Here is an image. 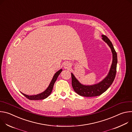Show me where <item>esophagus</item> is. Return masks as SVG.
<instances>
[{
  "instance_id": "obj_1",
  "label": "esophagus",
  "mask_w": 132,
  "mask_h": 132,
  "mask_svg": "<svg viewBox=\"0 0 132 132\" xmlns=\"http://www.w3.org/2000/svg\"><path fill=\"white\" fill-rule=\"evenodd\" d=\"M64 67L65 68V69H68L70 67V64L68 62H66V63H64Z\"/></svg>"
}]
</instances>
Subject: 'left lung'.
I'll return each mask as SVG.
<instances>
[{
    "mask_svg": "<svg viewBox=\"0 0 132 132\" xmlns=\"http://www.w3.org/2000/svg\"><path fill=\"white\" fill-rule=\"evenodd\" d=\"M102 40L111 48L112 53L113 60L110 71L106 77L101 82L90 86L82 85L74 76L73 73H71L72 88L74 91L81 96L91 97L101 95L110 87L115 79L118 63L117 54L112 42L108 39V37L104 35H102Z\"/></svg>",
    "mask_w": 132,
    "mask_h": 132,
    "instance_id": "8db88e82",
    "label": "left lung"
}]
</instances>
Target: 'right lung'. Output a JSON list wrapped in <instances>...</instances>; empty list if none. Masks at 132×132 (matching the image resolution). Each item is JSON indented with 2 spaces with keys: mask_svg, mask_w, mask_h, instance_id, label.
<instances>
[{
  "mask_svg": "<svg viewBox=\"0 0 132 132\" xmlns=\"http://www.w3.org/2000/svg\"><path fill=\"white\" fill-rule=\"evenodd\" d=\"M62 71V69H61L60 70H59L58 71H57L55 73L51 83L50 84V85L48 86L47 88L44 92H43L40 94H38V95H33V96H28V95H25V94H24L22 92H21V93L27 98H28V99L31 100H42V99H44L47 98L51 95V93L52 91V89H53L54 85L56 80H57V78L58 76H59V75L60 74V73Z\"/></svg>",
  "mask_w": 132,
  "mask_h": 132,
  "instance_id": "right-lung-1",
  "label": "right lung"
}]
</instances>
